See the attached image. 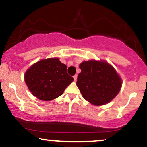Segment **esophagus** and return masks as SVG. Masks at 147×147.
Wrapping results in <instances>:
<instances>
[{"label":"esophagus","instance_id":"esophagus-1","mask_svg":"<svg viewBox=\"0 0 147 147\" xmlns=\"http://www.w3.org/2000/svg\"><path fill=\"white\" fill-rule=\"evenodd\" d=\"M77 78H78V76L77 75H75L74 76V80L76 81L77 80Z\"/></svg>","mask_w":147,"mask_h":147}]
</instances>
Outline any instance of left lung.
<instances>
[{
    "label": "left lung",
    "instance_id": "left-lung-1",
    "mask_svg": "<svg viewBox=\"0 0 147 147\" xmlns=\"http://www.w3.org/2000/svg\"><path fill=\"white\" fill-rule=\"evenodd\" d=\"M76 84L83 98L94 105L111 102L119 92L121 78L111 65L103 60H89L80 64Z\"/></svg>",
    "mask_w": 147,
    "mask_h": 147
}]
</instances>
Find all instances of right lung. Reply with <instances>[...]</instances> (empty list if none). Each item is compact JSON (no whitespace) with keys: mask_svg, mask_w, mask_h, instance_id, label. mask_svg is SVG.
<instances>
[{"mask_svg":"<svg viewBox=\"0 0 147 147\" xmlns=\"http://www.w3.org/2000/svg\"><path fill=\"white\" fill-rule=\"evenodd\" d=\"M24 79L32 94L44 101L58 98L74 81L73 77L67 73L66 65L59 58H48L35 63L26 71Z\"/></svg>","mask_w":147,"mask_h":147,"instance_id":"add662e5","label":"right lung"}]
</instances>
